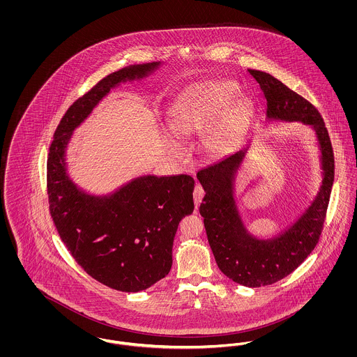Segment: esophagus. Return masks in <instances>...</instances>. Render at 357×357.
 Wrapping results in <instances>:
<instances>
[{"label": "esophagus", "instance_id": "esophagus-1", "mask_svg": "<svg viewBox=\"0 0 357 357\" xmlns=\"http://www.w3.org/2000/svg\"><path fill=\"white\" fill-rule=\"evenodd\" d=\"M204 195V188H202V186L197 185V186H195V188H194V204H195V207H197V208H198V206H199V204H201V201H202Z\"/></svg>", "mask_w": 357, "mask_h": 357}]
</instances>
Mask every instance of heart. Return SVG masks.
<instances>
[{"instance_id": "obj_1", "label": "heart", "mask_w": 357, "mask_h": 357, "mask_svg": "<svg viewBox=\"0 0 357 357\" xmlns=\"http://www.w3.org/2000/svg\"><path fill=\"white\" fill-rule=\"evenodd\" d=\"M238 86L227 80H208L192 85L171 111L170 128L179 137L206 135V150L223 156L234 147L245 126L248 109L237 98ZM178 149L176 143H172Z\"/></svg>"}]
</instances>
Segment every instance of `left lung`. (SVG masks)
<instances>
[{
    "mask_svg": "<svg viewBox=\"0 0 357 357\" xmlns=\"http://www.w3.org/2000/svg\"><path fill=\"white\" fill-rule=\"evenodd\" d=\"M249 73L265 95L268 119L303 121L313 127L320 143L324 171L316 199L289 229L271 239L253 237L238 213L234 175L243 160L245 149L197 172L206 191L199 213L220 271L239 285L259 288L294 272L316 248L335 179V156L325 123L312 102L266 72L249 69Z\"/></svg>",
    "mask_w": 357,
    "mask_h": 357,
    "instance_id": "8db88e82",
    "label": "left lung"
}]
</instances>
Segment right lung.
<instances>
[{"mask_svg": "<svg viewBox=\"0 0 357 357\" xmlns=\"http://www.w3.org/2000/svg\"><path fill=\"white\" fill-rule=\"evenodd\" d=\"M160 63L108 75L73 102L57 126L47 162L50 211L61 241L92 278L120 291H140L172 265L178 225L192 213L190 175L139 176L111 195H89L67 174L69 139L102 98L123 82L143 79Z\"/></svg>", "mask_w": 357, "mask_h": 357, "instance_id": "right-lung-1", "label": "right lung"}]
</instances>
